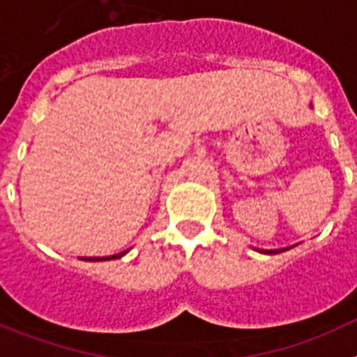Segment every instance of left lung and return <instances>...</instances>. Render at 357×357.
I'll list each match as a JSON object with an SVG mask.
<instances>
[{
  "label": "left lung",
  "mask_w": 357,
  "mask_h": 357,
  "mask_svg": "<svg viewBox=\"0 0 357 357\" xmlns=\"http://www.w3.org/2000/svg\"><path fill=\"white\" fill-rule=\"evenodd\" d=\"M288 248H291V247H288ZM288 248H279V250H259V252L261 254H280V252L288 250Z\"/></svg>",
  "instance_id": "obj_1"
}]
</instances>
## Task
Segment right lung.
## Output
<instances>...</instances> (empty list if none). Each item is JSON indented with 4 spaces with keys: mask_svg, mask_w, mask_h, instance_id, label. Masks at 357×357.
<instances>
[{
    "mask_svg": "<svg viewBox=\"0 0 357 357\" xmlns=\"http://www.w3.org/2000/svg\"><path fill=\"white\" fill-rule=\"evenodd\" d=\"M128 250L125 252H119V254H114V255H107V257H82L84 261H112V259H119V257H123V255L127 254Z\"/></svg>",
    "mask_w": 357,
    "mask_h": 357,
    "instance_id": "obj_1",
    "label": "right lung"
}]
</instances>
